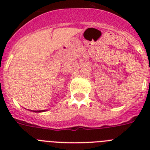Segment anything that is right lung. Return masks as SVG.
I'll use <instances>...</instances> for the list:
<instances>
[{
    "instance_id": "right-lung-1",
    "label": "right lung",
    "mask_w": 150,
    "mask_h": 150,
    "mask_svg": "<svg viewBox=\"0 0 150 150\" xmlns=\"http://www.w3.org/2000/svg\"><path fill=\"white\" fill-rule=\"evenodd\" d=\"M41 111H43V110H35V112H41Z\"/></svg>"
}]
</instances>
